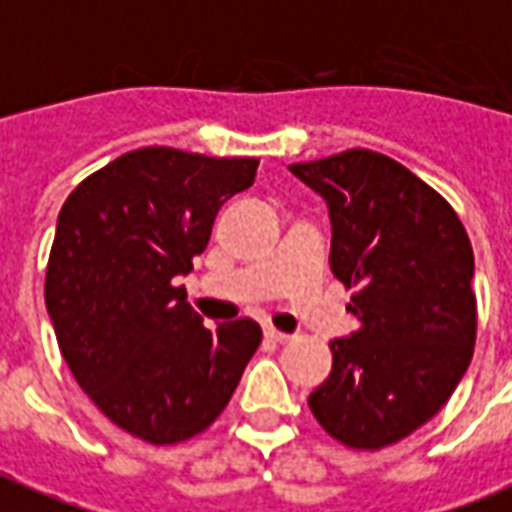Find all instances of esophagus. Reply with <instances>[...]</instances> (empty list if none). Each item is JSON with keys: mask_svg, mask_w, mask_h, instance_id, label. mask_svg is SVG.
Returning a JSON list of instances; mask_svg holds the SVG:
<instances>
[{"mask_svg": "<svg viewBox=\"0 0 512 512\" xmlns=\"http://www.w3.org/2000/svg\"><path fill=\"white\" fill-rule=\"evenodd\" d=\"M264 335H267V338H270V341H275V343H286L289 338H292L289 333H281V330H275V327H267V330H264Z\"/></svg>", "mask_w": 512, "mask_h": 512, "instance_id": "obj_1", "label": "esophagus"}]
</instances>
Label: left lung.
<instances>
[{"label": "left lung", "mask_w": 512, "mask_h": 512, "mask_svg": "<svg viewBox=\"0 0 512 512\" xmlns=\"http://www.w3.org/2000/svg\"><path fill=\"white\" fill-rule=\"evenodd\" d=\"M327 204L330 267L357 289L360 330L335 338L333 374L308 398L324 431L379 450L428 423L475 349V253L434 188L371 149L289 166Z\"/></svg>", "instance_id": "1"}]
</instances>
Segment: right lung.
Wrapping results in <instances>:
<instances>
[{
	"label": "right lung",
	"instance_id": "right-lung-1",
	"mask_svg": "<svg viewBox=\"0 0 512 512\" xmlns=\"http://www.w3.org/2000/svg\"><path fill=\"white\" fill-rule=\"evenodd\" d=\"M256 158L133 149L62 204L46 270L59 352L100 412L149 445L215 423L259 349L253 319L201 324L179 275L210 242L220 204L251 188Z\"/></svg>",
	"mask_w": 512,
	"mask_h": 512
}]
</instances>
